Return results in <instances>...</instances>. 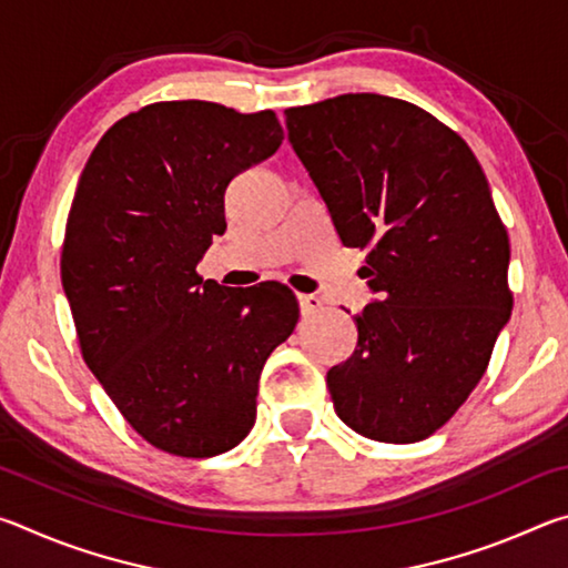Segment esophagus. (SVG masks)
Wrapping results in <instances>:
<instances>
[{
    "instance_id": "esophagus-1",
    "label": "esophagus",
    "mask_w": 568,
    "mask_h": 568,
    "mask_svg": "<svg viewBox=\"0 0 568 568\" xmlns=\"http://www.w3.org/2000/svg\"><path fill=\"white\" fill-rule=\"evenodd\" d=\"M297 303H301L303 315H313V313L323 311V301L318 295H297Z\"/></svg>"
}]
</instances>
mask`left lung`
Segmentation results:
<instances>
[{
  "label": "left lung",
  "instance_id": "1",
  "mask_svg": "<svg viewBox=\"0 0 568 568\" xmlns=\"http://www.w3.org/2000/svg\"><path fill=\"white\" fill-rule=\"evenodd\" d=\"M287 140L378 301L328 371L355 434L416 444L464 406L508 323V235L464 138L406 100L358 92L285 110Z\"/></svg>",
  "mask_w": 568,
  "mask_h": 568
}]
</instances>
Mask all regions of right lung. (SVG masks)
Instances as JSON below:
<instances>
[{
  "label": "right lung",
  "mask_w": 568,
  "mask_h": 568,
  "mask_svg": "<svg viewBox=\"0 0 568 568\" xmlns=\"http://www.w3.org/2000/svg\"><path fill=\"white\" fill-rule=\"evenodd\" d=\"M273 110L155 102L102 134L77 185L62 287L82 358L160 450L210 458L255 423L263 365L293 333L285 285L223 287L197 263L225 233V187L281 148Z\"/></svg>",
  "instance_id": "obj_1"
}]
</instances>
